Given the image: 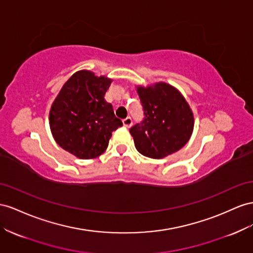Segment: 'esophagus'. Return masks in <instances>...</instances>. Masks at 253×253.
<instances>
[{
	"label": "esophagus",
	"mask_w": 253,
	"mask_h": 253,
	"mask_svg": "<svg viewBox=\"0 0 253 253\" xmlns=\"http://www.w3.org/2000/svg\"><path fill=\"white\" fill-rule=\"evenodd\" d=\"M122 122H124V126H125L126 127H129V126H132V124H133V121H132V118H131V117L125 118L124 120H122Z\"/></svg>",
	"instance_id": "esophagus-1"
}]
</instances>
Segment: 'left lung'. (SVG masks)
<instances>
[{
    "label": "left lung",
    "mask_w": 253,
    "mask_h": 253,
    "mask_svg": "<svg viewBox=\"0 0 253 253\" xmlns=\"http://www.w3.org/2000/svg\"><path fill=\"white\" fill-rule=\"evenodd\" d=\"M143 118L129 128L137 151L162 159L180 150L194 128L193 113L183 95L165 83L137 88Z\"/></svg>",
    "instance_id": "8db88e82"
}]
</instances>
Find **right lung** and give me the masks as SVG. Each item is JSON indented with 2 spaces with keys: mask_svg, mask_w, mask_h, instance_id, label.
I'll use <instances>...</instances> for the list:
<instances>
[{
  "mask_svg": "<svg viewBox=\"0 0 253 253\" xmlns=\"http://www.w3.org/2000/svg\"><path fill=\"white\" fill-rule=\"evenodd\" d=\"M112 81L79 71L68 80L50 111L54 139L66 151L82 160L103 153L112 132L122 126L113 106L104 100Z\"/></svg>",
  "mask_w": 253,
  "mask_h": 253,
  "instance_id": "obj_1",
  "label": "right lung"
}]
</instances>
